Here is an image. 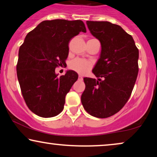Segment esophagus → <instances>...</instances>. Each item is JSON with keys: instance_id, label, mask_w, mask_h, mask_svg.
Returning <instances> with one entry per match:
<instances>
[{"instance_id": "1", "label": "esophagus", "mask_w": 157, "mask_h": 157, "mask_svg": "<svg viewBox=\"0 0 157 157\" xmlns=\"http://www.w3.org/2000/svg\"><path fill=\"white\" fill-rule=\"evenodd\" d=\"M78 80H80V81H82L83 80V77L81 76V75H79L78 76Z\"/></svg>"}]
</instances>
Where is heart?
I'll return each instance as SVG.
<instances>
[{"instance_id":"heart-1","label":"heart","mask_w":157,"mask_h":157,"mask_svg":"<svg viewBox=\"0 0 157 157\" xmlns=\"http://www.w3.org/2000/svg\"><path fill=\"white\" fill-rule=\"evenodd\" d=\"M92 67L91 61L85 59H76L71 62L70 68L80 74H86Z\"/></svg>"}]
</instances>
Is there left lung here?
I'll use <instances>...</instances> for the list:
<instances>
[{
	"label": "left lung",
	"instance_id": "left-lung-1",
	"mask_svg": "<svg viewBox=\"0 0 157 157\" xmlns=\"http://www.w3.org/2000/svg\"><path fill=\"white\" fill-rule=\"evenodd\" d=\"M90 32L101 45L100 58L92 72L98 78H83V108L97 118L121 110L132 94L139 72V50L132 36L108 21H86Z\"/></svg>",
	"mask_w": 157,
	"mask_h": 157
}]
</instances>
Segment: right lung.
<instances>
[{
	"label": "right lung",
	"instance_id": "1",
	"mask_svg": "<svg viewBox=\"0 0 157 157\" xmlns=\"http://www.w3.org/2000/svg\"><path fill=\"white\" fill-rule=\"evenodd\" d=\"M81 31L82 21H44L25 36L19 48L16 66L21 93L27 106L40 117L57 116L63 111L66 95L78 79L74 71L58 76L55 69L65 65L68 44Z\"/></svg>",
	"mask_w": 157,
	"mask_h": 157
}]
</instances>
